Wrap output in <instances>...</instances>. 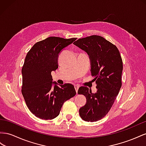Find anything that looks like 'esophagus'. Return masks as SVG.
I'll return each mask as SVG.
<instances>
[{"label":"esophagus","instance_id":"1","mask_svg":"<svg viewBox=\"0 0 146 146\" xmlns=\"http://www.w3.org/2000/svg\"><path fill=\"white\" fill-rule=\"evenodd\" d=\"M79 87H80V86H79L78 85H75V86H74V89H75V90H76V93H78V90Z\"/></svg>","mask_w":146,"mask_h":146}]
</instances>
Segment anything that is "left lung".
Returning <instances> with one entry per match:
<instances>
[{
	"label": "left lung",
	"mask_w": 146,
	"mask_h": 146,
	"mask_svg": "<svg viewBox=\"0 0 146 146\" xmlns=\"http://www.w3.org/2000/svg\"><path fill=\"white\" fill-rule=\"evenodd\" d=\"M74 44L86 51L90 60L91 74L97 91L92 93L81 86L78 94L86 97V104L80 111V117L87 122H96L110 111L122 86L123 62L116 46L99 35L78 39Z\"/></svg>",
	"instance_id": "8db88e82"
}]
</instances>
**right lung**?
<instances>
[{
	"label": "right lung",
	"mask_w": 146,
	"mask_h": 146,
	"mask_svg": "<svg viewBox=\"0 0 146 146\" xmlns=\"http://www.w3.org/2000/svg\"><path fill=\"white\" fill-rule=\"evenodd\" d=\"M76 40L50 36L36 43L27 52L22 68L21 92L29 110L36 117L56 118L64 103L76 95L73 85L66 83L59 86L52 82L51 76L52 71L58 68L62 50Z\"/></svg>",
	"instance_id": "add662e5"
}]
</instances>
